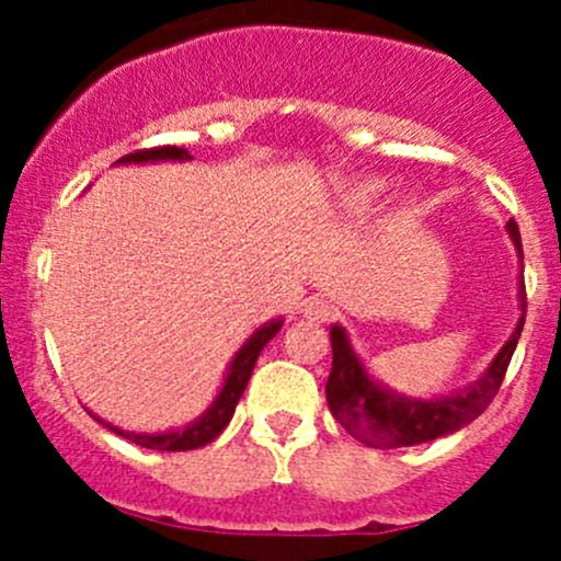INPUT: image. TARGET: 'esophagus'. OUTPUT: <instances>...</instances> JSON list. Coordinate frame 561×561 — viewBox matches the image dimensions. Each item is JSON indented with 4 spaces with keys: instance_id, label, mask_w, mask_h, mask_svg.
Returning a JSON list of instances; mask_svg holds the SVG:
<instances>
[{
    "instance_id": "34e87169",
    "label": "esophagus",
    "mask_w": 561,
    "mask_h": 561,
    "mask_svg": "<svg viewBox=\"0 0 561 561\" xmlns=\"http://www.w3.org/2000/svg\"><path fill=\"white\" fill-rule=\"evenodd\" d=\"M339 309L333 307V301H328V298L322 296H309L307 301H304V314L309 317V320H317V322H331L333 317H336Z\"/></svg>"
}]
</instances>
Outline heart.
Returning a JSON list of instances; mask_svg holds the SVG:
<instances>
[{
    "label": "heart",
    "instance_id": "1",
    "mask_svg": "<svg viewBox=\"0 0 561 561\" xmlns=\"http://www.w3.org/2000/svg\"><path fill=\"white\" fill-rule=\"evenodd\" d=\"M377 195H380V184H377V181H360V184H355L353 190H350V197H353L355 203H369L375 201Z\"/></svg>",
    "mask_w": 561,
    "mask_h": 561
}]
</instances>
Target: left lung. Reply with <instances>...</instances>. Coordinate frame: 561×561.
<instances>
[{"label": "left lung", "instance_id": "8db88e82", "mask_svg": "<svg viewBox=\"0 0 561 561\" xmlns=\"http://www.w3.org/2000/svg\"><path fill=\"white\" fill-rule=\"evenodd\" d=\"M507 233H511L513 244L522 254V233H518V225L513 219L507 222ZM522 309H526V296H522ZM522 328L524 317L518 320L513 336L496 353V358L491 360V366L478 382L458 390L454 396L423 401L407 399V396L393 393L390 388L371 380L369 371L364 369L358 355L350 347L344 328L333 325V364L325 382L328 407H331L333 417L358 443L369 445V448H410V445H421L428 443V439L454 434L458 428L467 426V423H472L494 401L496 390L505 380L507 364H511L513 353H516L518 339H522Z\"/></svg>", "mask_w": 561, "mask_h": 561}]
</instances>
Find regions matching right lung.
I'll return each mask as SVG.
<instances>
[{
    "instance_id": "obj_1",
    "label": "right lung",
    "mask_w": 561,
    "mask_h": 561,
    "mask_svg": "<svg viewBox=\"0 0 561 561\" xmlns=\"http://www.w3.org/2000/svg\"><path fill=\"white\" fill-rule=\"evenodd\" d=\"M165 160H175V162H186L192 160V154L186 149H179V146H157V149H138L133 151V154L122 157V160H116V165L122 162V165H127V162H165ZM282 328V320H274V322H265L263 328H257V331L252 333V336L247 339L244 347L236 353L233 364H230L228 369V377H225V386L219 390V396L214 399V404L208 407L206 412H203L201 417H197L195 423H190L186 428H181V432H168V434H135V432H122V428L111 426V423L100 421L103 426L111 428V432L122 434L124 439H129V443L140 445V448H149V450H195V448H203V445H208L211 439H217L219 434H222V428L228 426L230 417H233L236 412V404H239L241 393H244L249 377H252V369L254 364H257V355L260 350L265 347V344L271 342V339L279 333Z\"/></svg>"
}]
</instances>
